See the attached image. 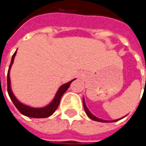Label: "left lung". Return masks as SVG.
Wrapping results in <instances>:
<instances>
[{
    "mask_svg": "<svg viewBox=\"0 0 146 146\" xmlns=\"http://www.w3.org/2000/svg\"><path fill=\"white\" fill-rule=\"evenodd\" d=\"M83 104H84V111H85V113L87 114V116L90 118V119H92V120H94V121H97V122H102V123H110V122H117V121H118V120H120L121 118H119V119H117V120H112V121H107V120H103V119H100V118H98V117H96V116H94L90 111H89V109L87 108V106H86V105H85V102H84V99L83 98ZM123 118V117H122Z\"/></svg>",
    "mask_w": 146,
    "mask_h": 146,
    "instance_id": "8db88e82",
    "label": "left lung"
}]
</instances>
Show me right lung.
<instances>
[{"instance_id":"add662e5","label":"right lung","mask_w":146,"mask_h":146,"mask_svg":"<svg viewBox=\"0 0 146 146\" xmlns=\"http://www.w3.org/2000/svg\"><path fill=\"white\" fill-rule=\"evenodd\" d=\"M16 54H17V51H15V53L13 55L11 64L9 66V69H8V73H7V92H8V95H9L11 100L13 101L14 106L17 107V109L24 116H27V117H35V118H44V117H48L51 116L55 112L56 108L58 107L62 96L67 91V90L69 88L71 83L73 82V80H75V79H73V80L69 81L68 83L62 84L58 89V90H57L54 99L52 100V102H50L49 105H47L46 106L40 107V108H35V107H31V106H26V105L21 103L15 97V96L13 95V91H12V89H11L10 69H11V67H12V65L13 63Z\"/></svg>"}]
</instances>
